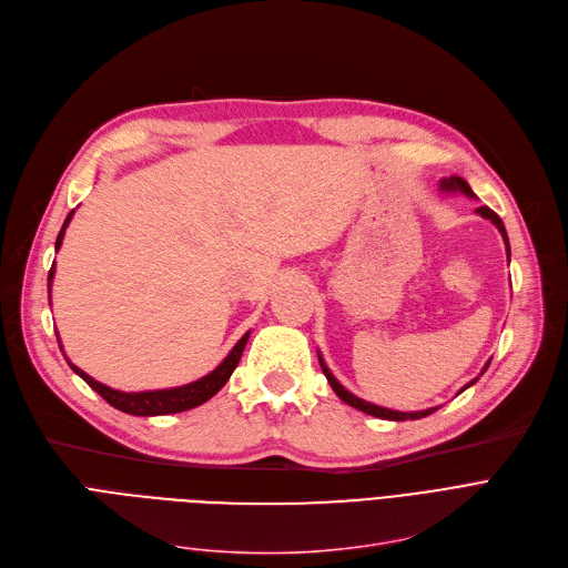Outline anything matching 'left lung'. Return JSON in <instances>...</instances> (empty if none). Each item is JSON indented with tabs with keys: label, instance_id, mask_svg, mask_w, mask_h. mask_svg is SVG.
I'll return each instance as SVG.
<instances>
[{
	"label": "left lung",
	"instance_id": "8db88e82",
	"mask_svg": "<svg viewBox=\"0 0 568 568\" xmlns=\"http://www.w3.org/2000/svg\"><path fill=\"white\" fill-rule=\"evenodd\" d=\"M439 189L442 191H446V193H454V191H460V193H465V195H469V197H474V193H471V189H469V184L465 182L463 176H449V179H442L439 182ZM476 214H481L484 219H488L490 223H495L497 225V230L501 232V239H504V246H506V255L511 257V246H509V236H506V230H504V223H501V219L493 212V209H488V206H479L476 209ZM317 359H320V366H322V373L326 375V379H329V384H332V389L336 392V396L343 400V403H347V405H352V407H356V409H362V412H366V414H371V416H377V419H389V422H407V419H424V416H428V414H433L437 407H428V409H422V412H396V409H386V407H379V405H373V403H366V400H362V398H356L354 394H349L345 386L332 375V371L326 368V364H324V359L322 356L317 354ZM488 366H490V362L484 366V371H481V375L488 371ZM476 379L479 377H474L469 384H465L463 389L458 392V394H463L467 386H471Z\"/></svg>",
	"mask_w": 568,
	"mask_h": 568
}]
</instances>
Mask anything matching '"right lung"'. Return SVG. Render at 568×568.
Wrapping results in <instances>:
<instances>
[{"label": "right lung", "instance_id": "1", "mask_svg": "<svg viewBox=\"0 0 568 568\" xmlns=\"http://www.w3.org/2000/svg\"><path fill=\"white\" fill-rule=\"evenodd\" d=\"M71 216H73V212L67 216L62 230H59V234H57L54 251H59V246H62V239H64V232L71 223ZM52 278H54V264L50 266V274H48V292H50ZM248 336H251V332H246L242 338H239V343L230 349L225 359L209 375H204V377H200L191 384L174 386V389H159V392H116V389H110V386L97 382L94 377H89L84 371H80L75 364H71V359H67V356H64V359L69 362L73 373L80 375L114 409H122V412L133 414V416H161V414H174V412L193 409V407L206 403L212 396H216L225 386V382L230 379V375L234 373L239 359H242V352L248 343ZM59 349H62V345H59Z\"/></svg>", "mask_w": 568, "mask_h": 568}]
</instances>
